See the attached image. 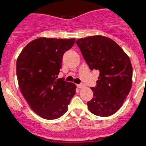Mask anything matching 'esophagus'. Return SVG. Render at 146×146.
<instances>
[{
	"label": "esophagus",
	"instance_id": "esophagus-1",
	"mask_svg": "<svg viewBox=\"0 0 146 146\" xmlns=\"http://www.w3.org/2000/svg\"><path fill=\"white\" fill-rule=\"evenodd\" d=\"M78 87L79 88V89H82V88H84L85 85H84V84H78Z\"/></svg>",
	"mask_w": 146,
	"mask_h": 146
}]
</instances>
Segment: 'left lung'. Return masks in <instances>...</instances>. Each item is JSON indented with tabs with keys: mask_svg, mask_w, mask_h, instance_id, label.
<instances>
[{
	"mask_svg": "<svg viewBox=\"0 0 146 146\" xmlns=\"http://www.w3.org/2000/svg\"><path fill=\"white\" fill-rule=\"evenodd\" d=\"M91 70H98L97 85L91 87L94 98L88 109L98 116L116 113L129 94L132 83V66L129 57L114 41L100 35L76 41Z\"/></svg>",
	"mask_w": 146,
	"mask_h": 146,
	"instance_id": "obj_1",
	"label": "left lung"
}]
</instances>
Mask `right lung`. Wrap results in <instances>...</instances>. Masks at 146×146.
Wrapping results in <instances>:
<instances>
[{
    "label": "right lung",
    "mask_w": 146,
    "mask_h": 146,
    "mask_svg": "<svg viewBox=\"0 0 146 146\" xmlns=\"http://www.w3.org/2000/svg\"><path fill=\"white\" fill-rule=\"evenodd\" d=\"M75 39L40 37L22 50L17 61V76L22 95L41 117L53 120L68 110L76 85L57 79L63 55L73 47Z\"/></svg>",
    "instance_id": "obj_1"
}]
</instances>
